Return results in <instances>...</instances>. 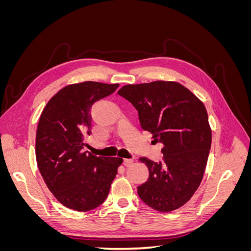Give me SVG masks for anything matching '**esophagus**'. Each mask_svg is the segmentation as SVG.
<instances>
[{"instance_id":"34e87169","label":"esophagus","mask_w":251,"mask_h":251,"mask_svg":"<svg viewBox=\"0 0 251 251\" xmlns=\"http://www.w3.org/2000/svg\"><path fill=\"white\" fill-rule=\"evenodd\" d=\"M133 164V159H124V165L130 166Z\"/></svg>"}]
</instances>
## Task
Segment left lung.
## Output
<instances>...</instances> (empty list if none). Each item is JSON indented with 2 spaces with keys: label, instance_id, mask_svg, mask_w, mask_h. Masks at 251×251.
<instances>
[{
  "label": "left lung",
  "instance_id": "8db88e82",
  "mask_svg": "<svg viewBox=\"0 0 251 251\" xmlns=\"http://www.w3.org/2000/svg\"><path fill=\"white\" fill-rule=\"evenodd\" d=\"M118 94L137 110L143 130L163 144L162 161L139 159L150 175L146 183L137 187L138 196L159 211L181 207L201 183L211 146L203 102L175 81L126 85Z\"/></svg>",
  "mask_w": 251,
  "mask_h": 251
}]
</instances>
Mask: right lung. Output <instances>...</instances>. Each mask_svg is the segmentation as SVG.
Segmentation results:
<instances>
[{
    "mask_svg": "<svg viewBox=\"0 0 251 251\" xmlns=\"http://www.w3.org/2000/svg\"><path fill=\"white\" fill-rule=\"evenodd\" d=\"M118 83L85 81L63 88L43 110L36 131V161L45 183L68 208L89 211L104 202L123 159L82 151L91 131L90 110Z\"/></svg>",
    "mask_w": 251,
    "mask_h": 251,
    "instance_id": "right-lung-1",
    "label": "right lung"
}]
</instances>
